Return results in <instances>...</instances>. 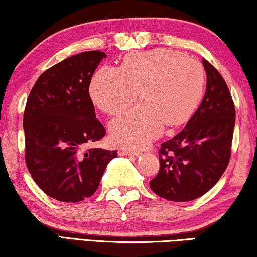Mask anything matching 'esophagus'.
Segmentation results:
<instances>
[{
	"label": "esophagus",
	"mask_w": 257,
	"mask_h": 257,
	"mask_svg": "<svg viewBox=\"0 0 257 257\" xmlns=\"http://www.w3.org/2000/svg\"><path fill=\"white\" fill-rule=\"evenodd\" d=\"M119 154L120 155H134V156H139L141 155V152L135 151V150H129V149H123L121 147L119 149Z\"/></svg>",
	"instance_id": "esophagus-1"
}]
</instances>
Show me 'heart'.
<instances>
[{"instance_id": "b5f03b06", "label": "heart", "mask_w": 257, "mask_h": 257, "mask_svg": "<svg viewBox=\"0 0 257 257\" xmlns=\"http://www.w3.org/2000/svg\"><path fill=\"white\" fill-rule=\"evenodd\" d=\"M203 86L197 61L158 49L128 54L120 68H99L89 92L103 112L116 115L136 101L139 90L142 103L110 125L113 142L137 149L159 137L164 124L184 123L198 105Z\"/></svg>"}]
</instances>
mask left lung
<instances>
[{
	"instance_id": "obj_1",
	"label": "left lung",
	"mask_w": 257,
	"mask_h": 257,
	"mask_svg": "<svg viewBox=\"0 0 257 257\" xmlns=\"http://www.w3.org/2000/svg\"><path fill=\"white\" fill-rule=\"evenodd\" d=\"M206 93L196 112L175 137L161 144L160 170L150 187L172 202L203 196L227 169L231 156L236 110L223 77L203 60Z\"/></svg>"
}]
</instances>
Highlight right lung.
<instances>
[{"label": "right lung", "instance_id": "1", "mask_svg": "<svg viewBox=\"0 0 257 257\" xmlns=\"http://www.w3.org/2000/svg\"><path fill=\"white\" fill-rule=\"evenodd\" d=\"M104 52L72 55L35 82L24 113L26 164L37 186L60 202L76 203L98 188L116 151L87 145L102 139L89 85Z\"/></svg>", "mask_w": 257, "mask_h": 257}]
</instances>
